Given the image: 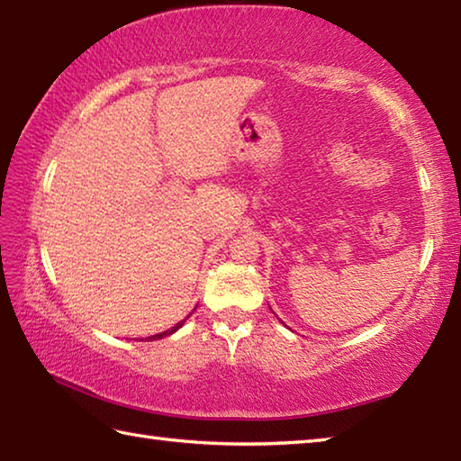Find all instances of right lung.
<instances>
[{
  "label": "right lung",
  "instance_id": "right-lung-1",
  "mask_svg": "<svg viewBox=\"0 0 461 461\" xmlns=\"http://www.w3.org/2000/svg\"><path fill=\"white\" fill-rule=\"evenodd\" d=\"M183 322H185V321H181V322H177V324H175V326H171V329H167L165 332H158V334H153V337H149V340H157V339L169 337V334H173L175 330H177V329H181V326H183Z\"/></svg>",
  "mask_w": 461,
  "mask_h": 461
}]
</instances>
